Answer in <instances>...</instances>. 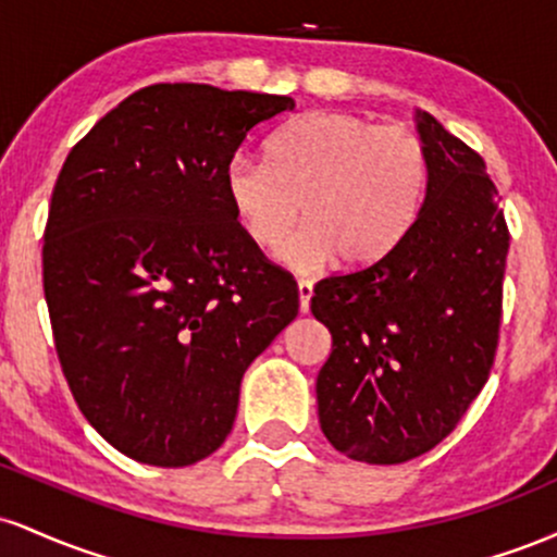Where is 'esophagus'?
I'll use <instances>...</instances> for the list:
<instances>
[{"instance_id":"esophagus-1","label":"esophagus","mask_w":557,"mask_h":557,"mask_svg":"<svg viewBox=\"0 0 557 557\" xmlns=\"http://www.w3.org/2000/svg\"><path fill=\"white\" fill-rule=\"evenodd\" d=\"M311 296H314V285H311L309 280H298V304H300V314H309Z\"/></svg>"}]
</instances>
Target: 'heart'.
I'll return each mask as SVG.
<instances>
[{"instance_id":"obj_1","label":"heart","mask_w":557,"mask_h":557,"mask_svg":"<svg viewBox=\"0 0 557 557\" xmlns=\"http://www.w3.org/2000/svg\"><path fill=\"white\" fill-rule=\"evenodd\" d=\"M267 161L235 159L225 190L235 220L259 248H283L290 270L372 267L417 220L426 194V151L417 133L354 112H309L267 140Z\"/></svg>"}]
</instances>
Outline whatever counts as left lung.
I'll list each match as a JSON object with an SVG mask.
<instances>
[{
    "instance_id": "8db88e82",
    "label": "left lung",
    "mask_w": 557,
    "mask_h": 557,
    "mask_svg": "<svg viewBox=\"0 0 557 557\" xmlns=\"http://www.w3.org/2000/svg\"><path fill=\"white\" fill-rule=\"evenodd\" d=\"M426 194L385 259L324 277L311 314L332 335L319 424L354 461H411L456 430L482 393L503 317L508 225L484 159L417 112Z\"/></svg>"
}]
</instances>
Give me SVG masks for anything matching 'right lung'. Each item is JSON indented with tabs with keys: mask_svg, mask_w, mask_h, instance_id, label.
Masks as SVG:
<instances>
[{
	"mask_svg": "<svg viewBox=\"0 0 557 557\" xmlns=\"http://www.w3.org/2000/svg\"><path fill=\"white\" fill-rule=\"evenodd\" d=\"M290 96L157 83L73 146L44 233L54 348L83 417L127 458L190 466L225 443L251 361L298 285L243 233L225 175Z\"/></svg>",
	"mask_w": 557,
	"mask_h": 557,
	"instance_id": "1",
	"label": "right lung"
}]
</instances>
